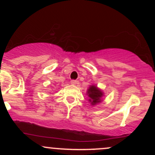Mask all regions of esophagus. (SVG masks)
<instances>
[{
	"mask_svg": "<svg viewBox=\"0 0 155 155\" xmlns=\"http://www.w3.org/2000/svg\"><path fill=\"white\" fill-rule=\"evenodd\" d=\"M71 84H73V85H75L77 83V81H76V80L73 79V80H71Z\"/></svg>",
	"mask_w": 155,
	"mask_h": 155,
	"instance_id": "1",
	"label": "esophagus"
}]
</instances>
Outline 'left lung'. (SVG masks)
Here are the masks:
<instances>
[{
  "label": "left lung",
  "instance_id": "left-lung-1",
  "mask_svg": "<svg viewBox=\"0 0 155 155\" xmlns=\"http://www.w3.org/2000/svg\"><path fill=\"white\" fill-rule=\"evenodd\" d=\"M88 96L90 97V102H91L92 105H95L101 102V98L103 96V92L95 86H91L88 89Z\"/></svg>",
  "mask_w": 155,
  "mask_h": 155
}]
</instances>
